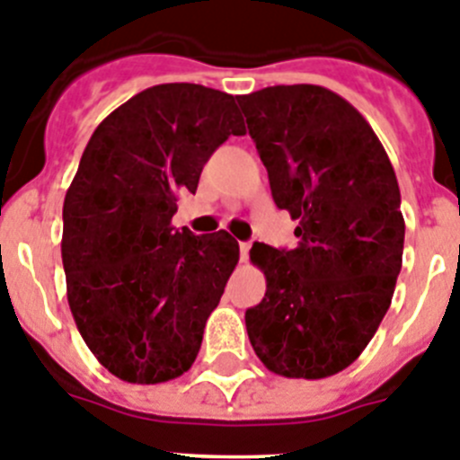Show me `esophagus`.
<instances>
[{"instance_id": "34e87169", "label": "esophagus", "mask_w": 460, "mask_h": 460, "mask_svg": "<svg viewBox=\"0 0 460 460\" xmlns=\"http://www.w3.org/2000/svg\"><path fill=\"white\" fill-rule=\"evenodd\" d=\"M249 251H251V242H242L239 243V253H242V262L249 260Z\"/></svg>"}]
</instances>
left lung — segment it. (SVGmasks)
<instances>
[{"label":"left lung","instance_id":"obj_1","mask_svg":"<svg viewBox=\"0 0 460 460\" xmlns=\"http://www.w3.org/2000/svg\"><path fill=\"white\" fill-rule=\"evenodd\" d=\"M237 101L276 207L299 223L292 251L251 249L267 279L246 311L251 345L276 376H334L392 304L405 239L396 172L371 124L332 89L276 84Z\"/></svg>","mask_w":460,"mask_h":460}]
</instances>
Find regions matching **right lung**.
Returning a JSON list of instances; mask_svg holds the SVG:
<instances>
[{
	"mask_svg": "<svg viewBox=\"0 0 460 460\" xmlns=\"http://www.w3.org/2000/svg\"><path fill=\"white\" fill-rule=\"evenodd\" d=\"M234 96L156 84L112 110L89 137L64 198L66 296L93 357L133 385L190 368L207 318L239 260L226 230H174L214 149L243 136Z\"/></svg>",
	"mask_w": 460,
	"mask_h": 460,
	"instance_id": "obj_1",
	"label": "right lung"
}]
</instances>
